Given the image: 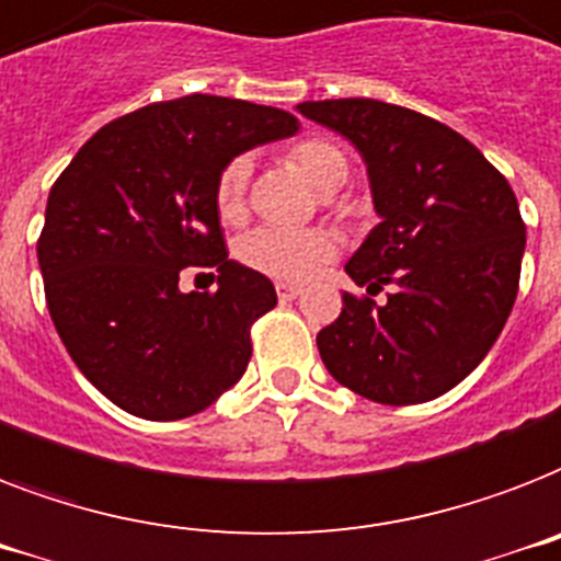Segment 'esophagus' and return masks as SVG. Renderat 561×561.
Instances as JSON below:
<instances>
[{
  "instance_id": "1",
  "label": "esophagus",
  "mask_w": 561,
  "mask_h": 561,
  "mask_svg": "<svg viewBox=\"0 0 561 561\" xmlns=\"http://www.w3.org/2000/svg\"><path fill=\"white\" fill-rule=\"evenodd\" d=\"M275 289L280 301H295V298L301 295V286H295V284H277Z\"/></svg>"
}]
</instances>
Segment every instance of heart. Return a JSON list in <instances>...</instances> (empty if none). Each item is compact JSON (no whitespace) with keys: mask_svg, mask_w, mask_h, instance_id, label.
Listing matches in <instances>:
<instances>
[{"mask_svg":"<svg viewBox=\"0 0 561 561\" xmlns=\"http://www.w3.org/2000/svg\"><path fill=\"white\" fill-rule=\"evenodd\" d=\"M293 164L318 194H335L347 182L351 164L342 147L327 138H304L286 153ZM249 176L252 161L237 156L222 168L214 187V205L222 222H237L245 214V194H249ZM335 257V240L321 228L293 231V228L260 226L237 243V260L257 275L286 280V284H304L316 275L318 268Z\"/></svg>","mask_w":561,"mask_h":561,"instance_id":"1","label":"heart"}]
</instances>
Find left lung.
<instances>
[{"label":"left lung","mask_w":561,"mask_h":561,"mask_svg":"<svg viewBox=\"0 0 561 561\" xmlns=\"http://www.w3.org/2000/svg\"><path fill=\"white\" fill-rule=\"evenodd\" d=\"M367 164L379 226L344 272L388 301L342 295L318 333L335 382L382 405L451 391L490 353L518 295L524 234L513 187L440 121L374 98L298 103Z\"/></svg>","instance_id":"1"}]
</instances>
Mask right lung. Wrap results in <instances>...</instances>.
<instances>
[{
  "label": "right lung",
  "mask_w": 561,
  "mask_h": 561,
  "mask_svg": "<svg viewBox=\"0 0 561 561\" xmlns=\"http://www.w3.org/2000/svg\"><path fill=\"white\" fill-rule=\"evenodd\" d=\"M295 133L275 106L185 95L110 121L54 182L37 240L48 312L80 374L127 414H199L245 374L277 295L228 260L214 187L234 156ZM187 265L217 267L218 293L182 294Z\"/></svg>",
  "instance_id": "obj_1"
}]
</instances>
